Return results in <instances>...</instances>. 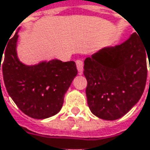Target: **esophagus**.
Returning <instances> with one entry per match:
<instances>
[{
  "label": "esophagus",
  "mask_w": 150,
  "mask_h": 150,
  "mask_svg": "<svg viewBox=\"0 0 150 150\" xmlns=\"http://www.w3.org/2000/svg\"><path fill=\"white\" fill-rule=\"evenodd\" d=\"M76 67H77V69H78V72L80 74L82 73L83 71V62L81 60H76Z\"/></svg>",
  "instance_id": "obj_1"
}]
</instances>
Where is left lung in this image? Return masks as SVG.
Here are the masks:
<instances>
[{
  "instance_id": "1",
  "label": "left lung",
  "mask_w": 150,
  "mask_h": 150,
  "mask_svg": "<svg viewBox=\"0 0 150 150\" xmlns=\"http://www.w3.org/2000/svg\"><path fill=\"white\" fill-rule=\"evenodd\" d=\"M147 58L150 45L134 33L121 45L103 48L85 59L86 94L93 114L116 120L138 102L147 81Z\"/></svg>"
}]
</instances>
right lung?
I'll list each match as a JSON object with an SVG mask.
<instances>
[{
    "label": "right lung",
    "instance_id": "obj_1",
    "mask_svg": "<svg viewBox=\"0 0 150 150\" xmlns=\"http://www.w3.org/2000/svg\"><path fill=\"white\" fill-rule=\"evenodd\" d=\"M18 37L16 32L3 50L1 69L7 93L27 116L37 119L52 117L60 112L64 94L77 75L75 62L54 59L25 65L17 57ZM3 53L0 54V70Z\"/></svg>",
    "mask_w": 150,
    "mask_h": 150
}]
</instances>
